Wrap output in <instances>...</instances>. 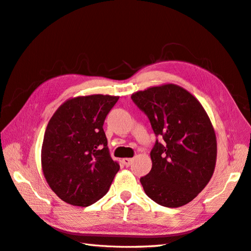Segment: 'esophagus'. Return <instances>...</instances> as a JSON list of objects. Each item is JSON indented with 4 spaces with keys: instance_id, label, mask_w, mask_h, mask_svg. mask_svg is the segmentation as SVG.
<instances>
[{
    "instance_id": "esophagus-1",
    "label": "esophagus",
    "mask_w": 251,
    "mask_h": 251,
    "mask_svg": "<svg viewBox=\"0 0 251 251\" xmlns=\"http://www.w3.org/2000/svg\"><path fill=\"white\" fill-rule=\"evenodd\" d=\"M122 161H124V163L126 167H129L132 163L133 159H132V158H125V159H122Z\"/></svg>"
}]
</instances>
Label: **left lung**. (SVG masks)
<instances>
[{"mask_svg":"<svg viewBox=\"0 0 251 251\" xmlns=\"http://www.w3.org/2000/svg\"><path fill=\"white\" fill-rule=\"evenodd\" d=\"M131 99L147 116L156 140L151 170L140 181L158 204L177 208L201 193L213 175L217 140L210 119L190 92L176 84L136 92Z\"/></svg>","mask_w":251,"mask_h":251,"instance_id":"8db88e82","label":"left lung"}]
</instances>
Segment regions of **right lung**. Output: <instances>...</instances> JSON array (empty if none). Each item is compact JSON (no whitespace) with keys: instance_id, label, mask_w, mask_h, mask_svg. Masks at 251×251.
Masks as SVG:
<instances>
[{"instance_id":"add662e5","label":"right lung","mask_w":251,"mask_h":251,"mask_svg":"<svg viewBox=\"0 0 251 251\" xmlns=\"http://www.w3.org/2000/svg\"><path fill=\"white\" fill-rule=\"evenodd\" d=\"M118 96L90 95L69 100L56 110L44 134L42 169L61 201L88 207L106 195L119 171L103 129Z\"/></svg>"}]
</instances>
